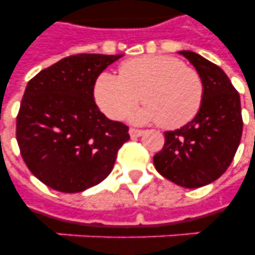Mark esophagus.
Instances as JSON below:
<instances>
[{"label": "esophagus", "mask_w": 255, "mask_h": 255, "mask_svg": "<svg viewBox=\"0 0 255 255\" xmlns=\"http://www.w3.org/2000/svg\"><path fill=\"white\" fill-rule=\"evenodd\" d=\"M144 133L143 129H137V128H129V136H131L132 139L133 137H139Z\"/></svg>", "instance_id": "obj_1"}]
</instances>
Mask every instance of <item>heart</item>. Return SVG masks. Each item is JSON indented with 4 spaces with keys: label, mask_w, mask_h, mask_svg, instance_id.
I'll list each match as a JSON object with an SVG mask.
<instances>
[{
    "label": "heart",
    "mask_w": 255,
    "mask_h": 255,
    "mask_svg": "<svg viewBox=\"0 0 255 255\" xmlns=\"http://www.w3.org/2000/svg\"><path fill=\"white\" fill-rule=\"evenodd\" d=\"M100 110L122 120L139 103L145 106L133 122H157L164 128H178L197 115L204 100V81L197 70L167 55L139 57L124 62L119 77L102 73L94 88Z\"/></svg>",
    "instance_id": "b5f03b06"
}]
</instances>
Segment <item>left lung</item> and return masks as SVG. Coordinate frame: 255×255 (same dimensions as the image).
<instances>
[{
  "label": "left lung",
  "instance_id": "1",
  "mask_svg": "<svg viewBox=\"0 0 255 255\" xmlns=\"http://www.w3.org/2000/svg\"><path fill=\"white\" fill-rule=\"evenodd\" d=\"M204 81V100L193 120L164 133L163 149L153 156L161 176L184 188H200L225 173L242 136L241 100L217 65L193 51H180Z\"/></svg>",
  "mask_w": 255,
  "mask_h": 255
}]
</instances>
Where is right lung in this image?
Listing matches in <instances>:
<instances>
[{
    "label": "right lung",
    "mask_w": 255,
    "mask_h": 255,
    "mask_svg": "<svg viewBox=\"0 0 255 255\" xmlns=\"http://www.w3.org/2000/svg\"><path fill=\"white\" fill-rule=\"evenodd\" d=\"M122 55L77 54L42 70L26 86L17 143L30 172L45 185L78 193L114 168L128 127L106 118L94 100L100 74Z\"/></svg>",
    "instance_id": "right-lung-1"
}]
</instances>
